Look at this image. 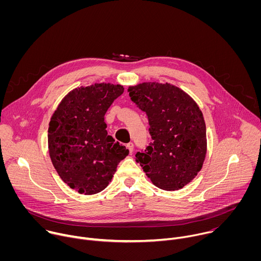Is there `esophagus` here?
<instances>
[{
    "label": "esophagus",
    "mask_w": 261,
    "mask_h": 261,
    "mask_svg": "<svg viewBox=\"0 0 261 261\" xmlns=\"http://www.w3.org/2000/svg\"><path fill=\"white\" fill-rule=\"evenodd\" d=\"M126 146H127V148H128L130 153H132V152H133V150H134V144H133L132 142L127 143V145H126Z\"/></svg>",
    "instance_id": "obj_1"
}]
</instances>
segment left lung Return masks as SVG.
<instances>
[{"instance_id": "left-lung-1", "label": "left lung", "mask_w": 261, "mask_h": 261, "mask_svg": "<svg viewBox=\"0 0 261 261\" xmlns=\"http://www.w3.org/2000/svg\"><path fill=\"white\" fill-rule=\"evenodd\" d=\"M131 100L146 114L153 141L136 162L156 187L174 191L200 171L206 154V129L196 102L170 84L129 87Z\"/></svg>"}]
</instances>
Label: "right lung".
Listing matches in <instances>:
<instances>
[{"mask_svg": "<svg viewBox=\"0 0 261 261\" xmlns=\"http://www.w3.org/2000/svg\"><path fill=\"white\" fill-rule=\"evenodd\" d=\"M123 93V86L104 83L74 89L50 119L51 162L60 177L81 194L104 190L129 154L125 145L107 134L104 122L107 109Z\"/></svg>", "mask_w": 261, "mask_h": 261, "instance_id": "1", "label": "right lung"}]
</instances>
